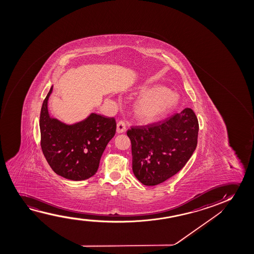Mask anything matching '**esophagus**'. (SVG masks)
I'll list each match as a JSON object with an SVG mask.
<instances>
[{
    "label": "esophagus",
    "mask_w": 254,
    "mask_h": 254,
    "mask_svg": "<svg viewBox=\"0 0 254 254\" xmlns=\"http://www.w3.org/2000/svg\"><path fill=\"white\" fill-rule=\"evenodd\" d=\"M126 131V123L123 121H120L117 123V132L122 133Z\"/></svg>",
    "instance_id": "esophagus-1"
}]
</instances>
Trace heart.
<instances>
[{"instance_id": "obj_1", "label": "heart", "mask_w": 254, "mask_h": 254, "mask_svg": "<svg viewBox=\"0 0 254 254\" xmlns=\"http://www.w3.org/2000/svg\"><path fill=\"white\" fill-rule=\"evenodd\" d=\"M177 95L162 87L153 89L136 105V113L144 120H153L165 115L177 104Z\"/></svg>"}]
</instances>
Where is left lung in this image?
I'll use <instances>...</instances> for the list:
<instances>
[{
  "label": "left lung",
  "instance_id": "8db88e82",
  "mask_svg": "<svg viewBox=\"0 0 254 254\" xmlns=\"http://www.w3.org/2000/svg\"><path fill=\"white\" fill-rule=\"evenodd\" d=\"M198 122L191 108L127 134L132 145V172L145 186L160 184L181 171L196 149Z\"/></svg>",
  "mask_w": 254,
  "mask_h": 254
}]
</instances>
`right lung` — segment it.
Wrapping results in <instances>:
<instances>
[{
    "label": "right lung",
    "instance_id": "1",
    "mask_svg": "<svg viewBox=\"0 0 254 254\" xmlns=\"http://www.w3.org/2000/svg\"><path fill=\"white\" fill-rule=\"evenodd\" d=\"M49 90L40 115L41 146L53 171L71 181H84L97 172L101 155L115 136V118L91 114L82 122L66 125L51 118L48 101Z\"/></svg>",
    "mask_w": 254,
    "mask_h": 254
}]
</instances>
